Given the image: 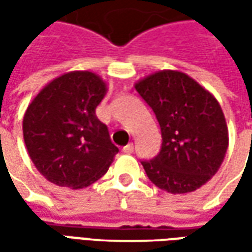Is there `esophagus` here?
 <instances>
[{
	"label": "esophagus",
	"instance_id": "34e87169",
	"mask_svg": "<svg viewBox=\"0 0 252 252\" xmlns=\"http://www.w3.org/2000/svg\"><path fill=\"white\" fill-rule=\"evenodd\" d=\"M134 150V147H133V143H129V144H126L125 147H123V153H126V154H130Z\"/></svg>",
	"mask_w": 252,
	"mask_h": 252
}]
</instances>
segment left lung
I'll use <instances>...</instances> for the list:
<instances>
[{"instance_id":"8db88e82","label":"left lung","mask_w":252,"mask_h":252,"mask_svg":"<svg viewBox=\"0 0 252 252\" xmlns=\"http://www.w3.org/2000/svg\"><path fill=\"white\" fill-rule=\"evenodd\" d=\"M161 129L160 153L143 160L151 182L169 193H187L212 178L224 160L228 130L216 98L189 75L158 71L136 84Z\"/></svg>"}]
</instances>
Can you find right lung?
I'll return each instance as SVG.
<instances>
[{"label":"right lung","instance_id":"1","mask_svg":"<svg viewBox=\"0 0 252 252\" xmlns=\"http://www.w3.org/2000/svg\"><path fill=\"white\" fill-rule=\"evenodd\" d=\"M105 94L96 74L73 71L47 84L28 106L25 144L47 181L80 189L108 171L119 149L95 113Z\"/></svg>","mask_w":252,"mask_h":252}]
</instances>
